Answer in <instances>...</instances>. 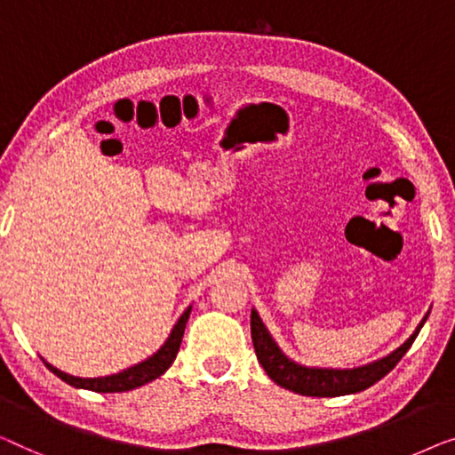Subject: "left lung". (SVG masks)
Wrapping results in <instances>:
<instances>
[{
  "instance_id": "1",
  "label": "left lung",
  "mask_w": 455,
  "mask_h": 455,
  "mask_svg": "<svg viewBox=\"0 0 455 455\" xmlns=\"http://www.w3.org/2000/svg\"><path fill=\"white\" fill-rule=\"evenodd\" d=\"M428 313L422 317L419 328L414 330V334L402 344L400 348H395L394 353L379 358V361L363 364L356 369H322V367H303V364L291 361L283 350L278 348V344L274 342L270 331L261 322L258 311L251 309V338H253V348L258 355V361L267 377L274 383H278L280 387L291 389L294 394L300 395H317V398H334V395H347L363 392L386 377L395 364L400 363V358L408 353V348L412 347V342L417 340L422 323L427 322Z\"/></svg>"
}]
</instances>
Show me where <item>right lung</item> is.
<instances>
[{"label": "right lung", "instance_id": "1", "mask_svg": "<svg viewBox=\"0 0 455 455\" xmlns=\"http://www.w3.org/2000/svg\"><path fill=\"white\" fill-rule=\"evenodd\" d=\"M189 313H191V305L183 311V315L179 317L175 328L171 330V336L166 338V342L156 350L155 355L148 356L142 363L133 364V367H130V369H124L121 373L107 375V377H84V379H82V377H74V375L63 373V371L53 367V364H49L47 361H44V358H43V363H44V367H47L49 371H53V373L60 377V379H63L74 387L91 389V392H100V394L130 392V389H136L140 386H144V383H148L152 379H156V377H161L164 371L171 367L172 361H175L177 353H179V347H181V338H183V331H185V323H188V319H189Z\"/></svg>", "mask_w": 455, "mask_h": 455}]
</instances>
